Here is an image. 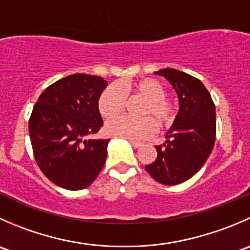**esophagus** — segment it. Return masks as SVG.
I'll return each instance as SVG.
<instances>
[{
	"instance_id": "esophagus-1",
	"label": "esophagus",
	"mask_w": 250,
	"mask_h": 250,
	"mask_svg": "<svg viewBox=\"0 0 250 250\" xmlns=\"http://www.w3.org/2000/svg\"><path fill=\"white\" fill-rule=\"evenodd\" d=\"M129 140V139H128ZM129 143H130V145L133 146V147L134 148H139L140 146H141V143H139V141H134V140H129Z\"/></svg>"
}]
</instances>
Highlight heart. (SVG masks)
I'll use <instances>...</instances> for the list:
<instances>
[{
  "label": "heart",
  "mask_w": 250,
  "mask_h": 250,
  "mask_svg": "<svg viewBox=\"0 0 250 250\" xmlns=\"http://www.w3.org/2000/svg\"><path fill=\"white\" fill-rule=\"evenodd\" d=\"M166 88L155 78H141L129 84H111L105 88L98 98V111L106 120L122 112L125 95L140 96L146 99L140 110L141 119L125 116L107 121L104 130L112 137L139 141L150 137L155 130V122L160 129L173 125L175 120V106L166 98Z\"/></svg>",
  "instance_id": "b5f03b06"
}]
</instances>
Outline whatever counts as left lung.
<instances>
[{"mask_svg": "<svg viewBox=\"0 0 250 250\" xmlns=\"http://www.w3.org/2000/svg\"><path fill=\"white\" fill-rule=\"evenodd\" d=\"M167 78L179 98V112L156 146L157 158L145 166L147 173L163 185H176L195 175L208 160L216 134L215 105L198 78L176 69L156 71Z\"/></svg>", "mask_w": 250, "mask_h": 250, "instance_id": "obj_1", "label": "left lung"}]
</instances>
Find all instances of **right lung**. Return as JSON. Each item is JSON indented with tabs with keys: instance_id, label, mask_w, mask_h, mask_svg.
I'll use <instances>...</instances> for the list:
<instances>
[{
	"instance_id": "add662e5",
	"label": "right lung",
	"mask_w": 250,
	"mask_h": 250,
	"mask_svg": "<svg viewBox=\"0 0 250 250\" xmlns=\"http://www.w3.org/2000/svg\"><path fill=\"white\" fill-rule=\"evenodd\" d=\"M107 82L74 74L42 92L29 120L35 160L42 173L66 190L89 186L104 167L109 139H87L103 125L98 98Z\"/></svg>"
}]
</instances>
